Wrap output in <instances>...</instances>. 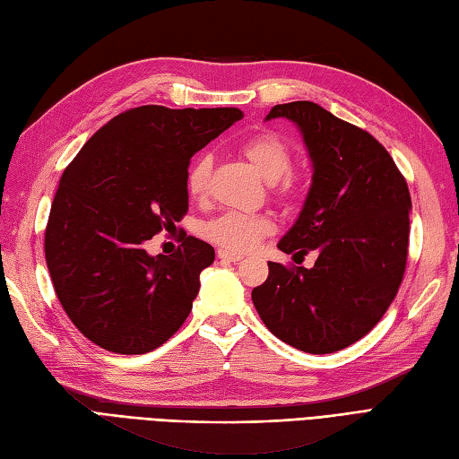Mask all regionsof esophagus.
Listing matches in <instances>:
<instances>
[{"label":"esophagus","mask_w":459,"mask_h":459,"mask_svg":"<svg viewBox=\"0 0 459 459\" xmlns=\"http://www.w3.org/2000/svg\"><path fill=\"white\" fill-rule=\"evenodd\" d=\"M218 257L221 261H231V263H238V261L243 259L241 253H233V251H228V249H220L218 251Z\"/></svg>","instance_id":"1"}]
</instances>
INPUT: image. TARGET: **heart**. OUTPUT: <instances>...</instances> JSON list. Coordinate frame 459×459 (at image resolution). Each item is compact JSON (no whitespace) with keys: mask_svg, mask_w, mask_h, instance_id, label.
Instances as JSON below:
<instances>
[{"mask_svg":"<svg viewBox=\"0 0 459 459\" xmlns=\"http://www.w3.org/2000/svg\"><path fill=\"white\" fill-rule=\"evenodd\" d=\"M241 152L263 180L279 185L281 195H289L292 190V182L287 177L292 169V151L287 145V141L273 134H261L247 139L241 145ZM212 175V157L200 155L192 162L186 175V188L192 198H200L206 195L208 182ZM273 230L269 218L257 216V213H241V212H228L223 216L212 220L204 228L206 238L220 247L230 251H246L264 233Z\"/></svg>","mask_w":459,"mask_h":459,"instance_id":"b5f03b06","label":"heart"}]
</instances>
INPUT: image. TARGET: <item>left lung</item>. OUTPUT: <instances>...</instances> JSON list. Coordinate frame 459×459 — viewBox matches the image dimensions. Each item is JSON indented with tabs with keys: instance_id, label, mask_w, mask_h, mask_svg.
<instances>
[{
	"instance_id": "left-lung-1",
	"label": "left lung",
	"mask_w": 459,
	"mask_h": 459,
	"mask_svg": "<svg viewBox=\"0 0 459 459\" xmlns=\"http://www.w3.org/2000/svg\"><path fill=\"white\" fill-rule=\"evenodd\" d=\"M277 117L299 127L312 162L307 200L277 247L318 259L312 269L269 263L251 299L284 343L333 353L371 332L401 287L409 186L379 141L314 101L279 104L264 119Z\"/></svg>"
}]
</instances>
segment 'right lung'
I'll list each match as a JSON object with an SVG mask.
<instances>
[{
    "label": "right lung",
    "mask_w": 459,
    "mask_h": 459,
    "mask_svg": "<svg viewBox=\"0 0 459 459\" xmlns=\"http://www.w3.org/2000/svg\"><path fill=\"white\" fill-rule=\"evenodd\" d=\"M241 117L238 108H134L100 127L66 167L45 257L60 304L90 342L139 355L185 324L216 253L190 236L175 255H149L145 243L177 230L188 212L190 159Z\"/></svg>",
    "instance_id": "add662e5"
}]
</instances>
